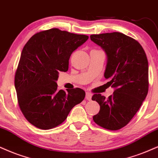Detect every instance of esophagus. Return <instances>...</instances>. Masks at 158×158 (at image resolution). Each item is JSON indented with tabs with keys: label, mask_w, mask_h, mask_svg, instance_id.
Masks as SVG:
<instances>
[{
	"label": "esophagus",
	"mask_w": 158,
	"mask_h": 158,
	"mask_svg": "<svg viewBox=\"0 0 158 158\" xmlns=\"http://www.w3.org/2000/svg\"><path fill=\"white\" fill-rule=\"evenodd\" d=\"M91 96H92V94H91V93L89 92L85 93V99H86V100L90 101L91 100Z\"/></svg>",
	"instance_id": "1"
}]
</instances>
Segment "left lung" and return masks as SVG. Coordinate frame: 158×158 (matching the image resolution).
I'll return each instance as SVG.
<instances>
[{
    "label": "left lung",
    "mask_w": 158,
    "mask_h": 158,
    "mask_svg": "<svg viewBox=\"0 0 158 158\" xmlns=\"http://www.w3.org/2000/svg\"><path fill=\"white\" fill-rule=\"evenodd\" d=\"M91 40L107 54L104 76L114 94L106 98L100 94L91 97L100 106L93 116L97 124L105 129L118 130L135 116L149 90V67L144 50L137 40L119 32L92 34Z\"/></svg>",
    "instance_id": "obj_1"
}]
</instances>
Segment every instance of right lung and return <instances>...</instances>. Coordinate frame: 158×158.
<instances>
[{
  "label": "right lung",
  "mask_w": 158,
  "mask_h": 158,
  "mask_svg": "<svg viewBox=\"0 0 158 158\" xmlns=\"http://www.w3.org/2000/svg\"><path fill=\"white\" fill-rule=\"evenodd\" d=\"M89 39L58 28L36 33L23 48L15 85L21 111L31 124L49 130L63 123L72 108L84 100L83 89L59 90V72H67L71 54Z\"/></svg>",
  "instance_id": "right-lung-1"
}]
</instances>
